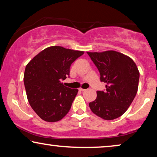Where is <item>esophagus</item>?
<instances>
[{
  "label": "esophagus",
  "mask_w": 157,
  "mask_h": 157,
  "mask_svg": "<svg viewBox=\"0 0 157 157\" xmlns=\"http://www.w3.org/2000/svg\"><path fill=\"white\" fill-rule=\"evenodd\" d=\"M79 91H86V89H82V88H80V89H79Z\"/></svg>",
  "instance_id": "esophagus-1"
}]
</instances>
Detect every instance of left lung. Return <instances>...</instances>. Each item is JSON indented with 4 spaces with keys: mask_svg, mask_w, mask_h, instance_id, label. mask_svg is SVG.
<instances>
[{
    "mask_svg": "<svg viewBox=\"0 0 157 157\" xmlns=\"http://www.w3.org/2000/svg\"><path fill=\"white\" fill-rule=\"evenodd\" d=\"M100 73L106 90L98 91L95 101L89 103L92 112L105 120L121 117L137 93L139 71L130 57L115 51L87 52Z\"/></svg>",
    "mask_w": 157,
    "mask_h": 157,
    "instance_id": "left-lung-1",
    "label": "left lung"
}]
</instances>
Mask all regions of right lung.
<instances>
[{
    "label": "right lung",
    "instance_id": "obj_1",
    "mask_svg": "<svg viewBox=\"0 0 157 157\" xmlns=\"http://www.w3.org/2000/svg\"><path fill=\"white\" fill-rule=\"evenodd\" d=\"M83 53L61 46H51L27 64L23 76L27 98L40 119L56 122L69 111L78 90L65 86L61 80L69 76L71 63Z\"/></svg>",
    "mask_w": 157,
    "mask_h": 157
}]
</instances>
